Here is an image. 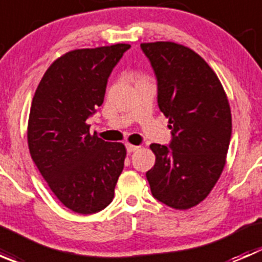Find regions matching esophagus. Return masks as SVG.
Returning a JSON list of instances; mask_svg holds the SVG:
<instances>
[{
  "label": "esophagus",
  "mask_w": 262,
  "mask_h": 262,
  "mask_svg": "<svg viewBox=\"0 0 262 262\" xmlns=\"http://www.w3.org/2000/svg\"><path fill=\"white\" fill-rule=\"evenodd\" d=\"M139 148H141V147H139V146H134V144H130V143L126 144V150H128L129 153L136 152V150H138Z\"/></svg>",
  "instance_id": "obj_1"
}]
</instances>
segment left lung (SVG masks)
I'll use <instances>...</instances> for the list:
<instances>
[{
	"mask_svg": "<svg viewBox=\"0 0 262 262\" xmlns=\"http://www.w3.org/2000/svg\"><path fill=\"white\" fill-rule=\"evenodd\" d=\"M157 77L158 106L168 119L170 146L150 144L155 166L146 173L152 195L186 210L212 191L226 165L232 115L218 76L194 50L173 43H142Z\"/></svg>",
	"mask_w": 262,
	"mask_h": 262,
	"instance_id": "obj_1",
	"label": "left lung"
}]
</instances>
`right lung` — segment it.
Listing matches in <instances>:
<instances>
[{
  "label": "right lung",
  "instance_id": "obj_1",
  "mask_svg": "<svg viewBox=\"0 0 262 262\" xmlns=\"http://www.w3.org/2000/svg\"><path fill=\"white\" fill-rule=\"evenodd\" d=\"M129 44L76 49L55 59L33 97L28 146L53 194L68 209L106 208L124 168L123 143L90 133L87 118L104 102L107 78Z\"/></svg>",
  "mask_w": 262,
  "mask_h": 262
}]
</instances>
